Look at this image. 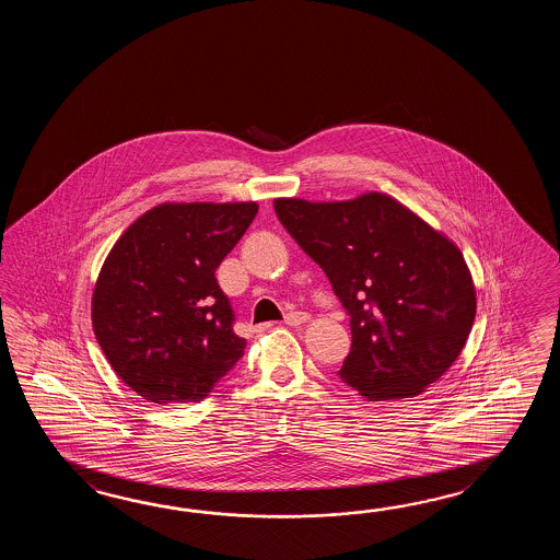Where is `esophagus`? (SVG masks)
I'll list each match as a JSON object with an SVG mask.
<instances>
[{"instance_id":"obj_1","label":"esophagus","mask_w":560,"mask_h":560,"mask_svg":"<svg viewBox=\"0 0 560 560\" xmlns=\"http://www.w3.org/2000/svg\"><path fill=\"white\" fill-rule=\"evenodd\" d=\"M284 322L288 326H302L304 322H308V314L306 312H290Z\"/></svg>"}]
</instances>
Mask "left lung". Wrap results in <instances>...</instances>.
Listing matches in <instances>:
<instances>
[{"mask_svg": "<svg viewBox=\"0 0 560 560\" xmlns=\"http://www.w3.org/2000/svg\"><path fill=\"white\" fill-rule=\"evenodd\" d=\"M275 210L350 316L338 376L360 396L424 393L463 352L476 292L463 252L381 191L348 202L278 198Z\"/></svg>", "mask_w": 560, "mask_h": 560, "instance_id": "left-lung-1", "label": "left lung"}]
</instances>
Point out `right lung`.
<instances>
[{
  "label": "right lung",
  "instance_id": "right-lung-1",
  "mask_svg": "<svg viewBox=\"0 0 560 560\" xmlns=\"http://www.w3.org/2000/svg\"><path fill=\"white\" fill-rule=\"evenodd\" d=\"M258 214L256 202L160 203L107 254L92 324L107 362L155 405L200 402L244 357L215 268Z\"/></svg>",
  "mask_w": 560,
  "mask_h": 560
}]
</instances>
